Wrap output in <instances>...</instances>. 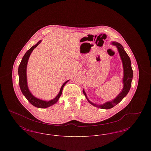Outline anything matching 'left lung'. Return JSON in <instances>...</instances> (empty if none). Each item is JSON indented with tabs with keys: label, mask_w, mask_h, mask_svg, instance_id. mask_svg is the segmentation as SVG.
<instances>
[{
	"label": "left lung",
	"mask_w": 151,
	"mask_h": 151,
	"mask_svg": "<svg viewBox=\"0 0 151 151\" xmlns=\"http://www.w3.org/2000/svg\"><path fill=\"white\" fill-rule=\"evenodd\" d=\"M112 45H114L117 48L118 51L120 58L122 60L123 69V77L122 80V83L123 84V87L122 88L121 92L117 95L114 99L113 100L109 101L108 102H105L102 104H96L91 102L87 97V95L84 89H83V93L85 95L86 100L88 101L94 106L98 108H101L102 109H109L113 108L114 106L116 105L118 103H119L123 99L124 97L128 94L129 92L130 88L131 86V82L133 77V71L131 67V62L130 60L129 55L124 50L121 43L113 42Z\"/></svg>",
	"instance_id": "obj_1"
}]
</instances>
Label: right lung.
Here are the masks:
<instances>
[{
    "instance_id": "1",
    "label": "right lung",
    "mask_w": 151,
    "mask_h": 151,
    "mask_svg": "<svg viewBox=\"0 0 151 151\" xmlns=\"http://www.w3.org/2000/svg\"><path fill=\"white\" fill-rule=\"evenodd\" d=\"M42 40L39 41L35 45L32 46L30 49L26 52L24 57L22 58V62L19 66L18 69V73H19V83L20 89L22 91V93L25 97V98L28 100L29 102L33 105L34 106L38 108H48L51 106L53 105L55 103L57 102L58 101L59 99V97H60L61 94L62 93L63 88L65 85V84L69 81L67 80L63 83L62 86H61L60 91L57 96L53 99L49 101L43 100L40 99H38L35 96H33L32 93L29 91L28 86V82H27V65L28 62L29 57L32 52L34 49H35L36 47L41 42Z\"/></svg>"
}]
</instances>
